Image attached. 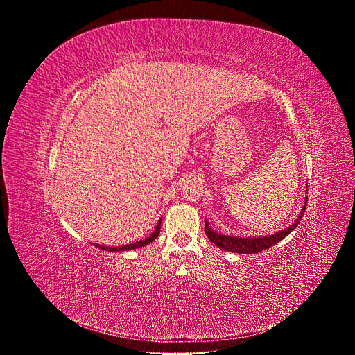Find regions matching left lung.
<instances>
[{
  "instance_id": "8db88e82",
  "label": "left lung",
  "mask_w": 355,
  "mask_h": 355,
  "mask_svg": "<svg viewBox=\"0 0 355 355\" xmlns=\"http://www.w3.org/2000/svg\"><path fill=\"white\" fill-rule=\"evenodd\" d=\"M306 202L305 200V207H303L300 215L297 216V219L285 230H281L278 233H274L271 236H263V237H234V236H225V234H219L216 232H214L209 227V223L205 220V233L208 236V239L216 244L218 247H220L222 250L226 251H232V252H241V254H256V252H260L263 250H267L268 247L277 244L278 241H281L284 237H286L296 226L297 223L302 220L303 214H305L306 209Z\"/></svg>"
}]
</instances>
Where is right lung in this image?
<instances>
[{
  "label": "right lung",
  "mask_w": 355,
  "mask_h": 355,
  "mask_svg": "<svg viewBox=\"0 0 355 355\" xmlns=\"http://www.w3.org/2000/svg\"><path fill=\"white\" fill-rule=\"evenodd\" d=\"M160 226H162V219L159 220L157 226H156V230L151 233L148 237H146L144 240H140V241H136V243H132V244H126V245H121V247H105V245H98V248H103L105 251H125V250H133V248H139V247H144L147 244H150L151 241H155L159 234H160Z\"/></svg>",
  "instance_id": "obj_1"
}]
</instances>
